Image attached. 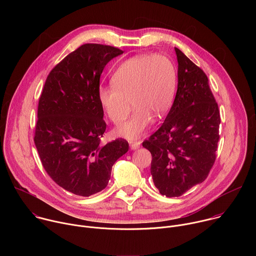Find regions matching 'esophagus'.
I'll list each match as a JSON object with an SVG mask.
<instances>
[{
	"mask_svg": "<svg viewBox=\"0 0 256 256\" xmlns=\"http://www.w3.org/2000/svg\"><path fill=\"white\" fill-rule=\"evenodd\" d=\"M140 142H130V148L132 150H136L140 148Z\"/></svg>",
	"mask_w": 256,
	"mask_h": 256,
	"instance_id": "obj_1",
	"label": "esophagus"
}]
</instances>
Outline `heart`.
Returning <instances> with one entry per match:
<instances>
[{"label":"heart","mask_w":256,"mask_h":256,"mask_svg":"<svg viewBox=\"0 0 256 256\" xmlns=\"http://www.w3.org/2000/svg\"><path fill=\"white\" fill-rule=\"evenodd\" d=\"M176 68L167 56L140 54L124 60L114 72L112 86H100L98 100L108 118L120 124L134 107L130 120L114 130V134L138 140L172 104L176 89Z\"/></svg>","instance_id":"obj_1"}]
</instances>
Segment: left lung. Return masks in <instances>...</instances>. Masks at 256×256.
<instances>
[{
	"label": "left lung",
	"mask_w": 256,
	"mask_h": 256,
	"mask_svg": "<svg viewBox=\"0 0 256 256\" xmlns=\"http://www.w3.org/2000/svg\"><path fill=\"white\" fill-rule=\"evenodd\" d=\"M178 84L163 124L142 142L152 155L155 186L167 198L180 196L208 175L218 148L221 118L204 70L175 48Z\"/></svg>",
	"instance_id": "8db88e82"
}]
</instances>
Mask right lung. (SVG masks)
<instances>
[{
	"label": "right lung",
	"mask_w": 256,
	"mask_h": 256,
	"mask_svg": "<svg viewBox=\"0 0 256 256\" xmlns=\"http://www.w3.org/2000/svg\"><path fill=\"white\" fill-rule=\"evenodd\" d=\"M122 54L110 46H81L50 70L40 98L36 149L52 179L76 196L104 190L114 164L128 151L122 138L100 144L106 130L98 100L100 76Z\"/></svg>",
	"instance_id": "right-lung-1"
}]
</instances>
